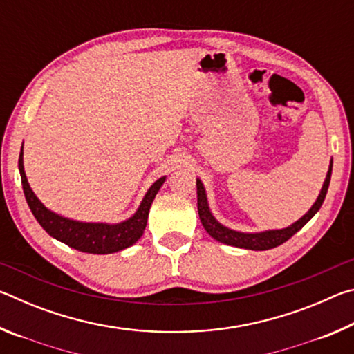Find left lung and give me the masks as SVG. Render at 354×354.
I'll use <instances>...</instances> for the list:
<instances>
[{
    "label": "left lung",
    "mask_w": 354,
    "mask_h": 354,
    "mask_svg": "<svg viewBox=\"0 0 354 354\" xmlns=\"http://www.w3.org/2000/svg\"><path fill=\"white\" fill-rule=\"evenodd\" d=\"M331 171H333V162L329 165L328 175L325 183H323L322 192L319 195V198L314 203V206L309 209L306 215H303L301 218L295 223L284 227V230H273V231H266V232H254V234H247V232H239V231H232L230 227H226L223 225H220L217 220L214 218V215L209 211L207 206V200H206V192L205 187L200 179H196V200H198V215L203 226L205 230L209 232V236H212L215 241H218L221 243L231 245V247H237V248H247V250H254V251H263V250H270L278 247V245L284 243L286 241L298 232L301 227L308 223V221L314 217L317 211L322 207L323 201H325L326 192L329 187V181H331Z\"/></svg>",
    "instance_id": "8db88e82"
}]
</instances>
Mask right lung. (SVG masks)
Returning <instances> with one entry per match:
<instances>
[{
    "instance_id": "obj_1",
    "label": "right lung",
    "mask_w": 354,
    "mask_h": 354,
    "mask_svg": "<svg viewBox=\"0 0 354 354\" xmlns=\"http://www.w3.org/2000/svg\"><path fill=\"white\" fill-rule=\"evenodd\" d=\"M19 170L21 175L23 192H25L28 206L34 214L35 220L39 221L40 226L57 241L64 242L68 247L75 248L82 253L92 254H109L117 253L120 250H124L136 243L142 237L145 231L148 212L151 207V203L158 194L160 185L164 184L165 176L156 181L149 190L147 192L145 198L142 200L140 207L137 212L127 221L117 225L107 223H82V221H75L70 218H64L61 215L48 211L41 205L37 196L34 195L28 184V179L23 169V147L19 158Z\"/></svg>"
}]
</instances>
